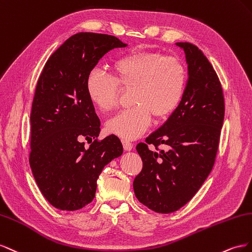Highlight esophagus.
Segmentation results:
<instances>
[{
  "mask_svg": "<svg viewBox=\"0 0 252 252\" xmlns=\"http://www.w3.org/2000/svg\"><path fill=\"white\" fill-rule=\"evenodd\" d=\"M122 146H124V149L126 151H131L134 147L133 143L130 142V141H127V140H122Z\"/></svg>",
  "mask_w": 252,
  "mask_h": 252,
  "instance_id": "34e87169",
  "label": "esophagus"
}]
</instances>
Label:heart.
Segmentation results:
<instances>
[{"mask_svg":"<svg viewBox=\"0 0 252 252\" xmlns=\"http://www.w3.org/2000/svg\"><path fill=\"white\" fill-rule=\"evenodd\" d=\"M113 76L93 69L86 78L90 101L109 113L118 103L119 85L133 88V107L120 112L106 124V131L124 140H134L147 131L152 115L166 118L182 102L187 86V68L181 59L152 50H135L112 64Z\"/></svg>","mask_w":252,"mask_h":252,"instance_id":"1","label":"heart"}]
</instances>
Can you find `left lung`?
<instances>
[{
  "instance_id": "left-lung-1",
  "label": "left lung",
  "mask_w": 252,
  "mask_h": 252,
  "mask_svg": "<svg viewBox=\"0 0 252 252\" xmlns=\"http://www.w3.org/2000/svg\"><path fill=\"white\" fill-rule=\"evenodd\" d=\"M184 49L189 79L182 102L168 120L136 147L142 170L133 188L141 204L158 213H171L195 195L213 168L224 122L225 103L220 79L197 46ZM153 144L157 151L150 150ZM162 144L167 149L159 150Z\"/></svg>"
}]
</instances>
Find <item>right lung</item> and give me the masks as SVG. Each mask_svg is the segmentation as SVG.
I'll use <instances>...</instances> for the list:
<instances>
[{
	"mask_svg": "<svg viewBox=\"0 0 252 252\" xmlns=\"http://www.w3.org/2000/svg\"><path fill=\"white\" fill-rule=\"evenodd\" d=\"M126 46L114 35L76 33L49 57L39 77L30 163L40 191L57 209L75 211L90 204L103 168L124 152L117 136L97 140L100 120L85 82L107 52ZM83 139L95 140L85 149Z\"/></svg>",
	"mask_w": 252,
	"mask_h": 252,
	"instance_id": "add662e5",
	"label": "right lung"
}]
</instances>
